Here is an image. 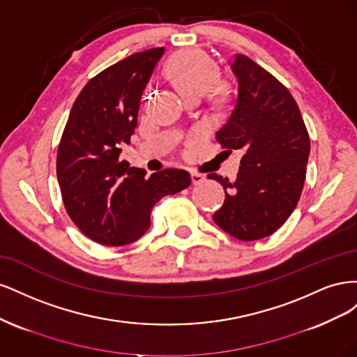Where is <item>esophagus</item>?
Wrapping results in <instances>:
<instances>
[{"instance_id": "1", "label": "esophagus", "mask_w": 357, "mask_h": 357, "mask_svg": "<svg viewBox=\"0 0 357 357\" xmlns=\"http://www.w3.org/2000/svg\"><path fill=\"white\" fill-rule=\"evenodd\" d=\"M205 180V176L201 174V172H197V171H192V183L193 185H199V183H202Z\"/></svg>"}]
</instances>
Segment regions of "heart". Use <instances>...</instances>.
I'll return each instance as SVG.
<instances>
[{"instance_id": "1", "label": "heart", "mask_w": 357, "mask_h": 357, "mask_svg": "<svg viewBox=\"0 0 357 357\" xmlns=\"http://www.w3.org/2000/svg\"><path fill=\"white\" fill-rule=\"evenodd\" d=\"M171 80L186 98L202 96L219 82V70L201 50H185L172 56L167 66Z\"/></svg>"}]
</instances>
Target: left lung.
Masks as SVG:
<instances>
[{"label": "left lung", "instance_id": "obj_1", "mask_svg": "<svg viewBox=\"0 0 357 357\" xmlns=\"http://www.w3.org/2000/svg\"><path fill=\"white\" fill-rule=\"evenodd\" d=\"M236 92L228 121L215 134L232 150H244L236 178L208 174L226 198L213 215L220 229L241 241H256L282 228L304 188L310 137L298 104L286 86L255 61L231 62Z\"/></svg>", "mask_w": 357, "mask_h": 357}]
</instances>
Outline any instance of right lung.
<instances>
[{
    "label": "right lung",
    "instance_id": "right-lung-1",
    "mask_svg": "<svg viewBox=\"0 0 357 357\" xmlns=\"http://www.w3.org/2000/svg\"><path fill=\"white\" fill-rule=\"evenodd\" d=\"M164 47L134 53L86 83L61 137L56 176L70 219L95 243L126 245L150 228V213L165 195L190 186L185 169L146 171L121 160L131 142L146 83Z\"/></svg>",
    "mask_w": 357,
    "mask_h": 357
}]
</instances>
